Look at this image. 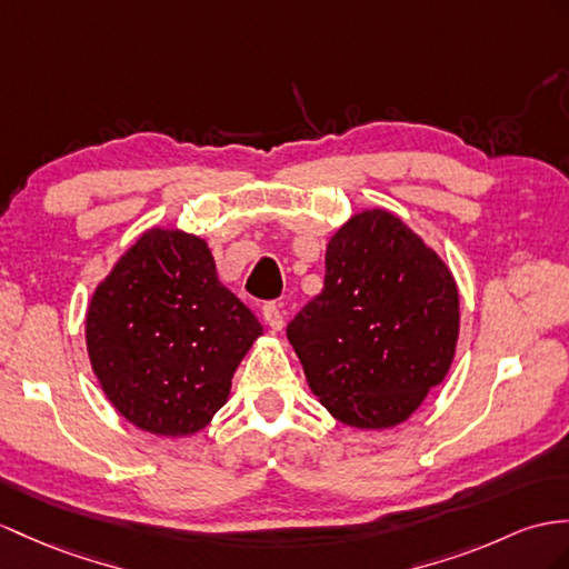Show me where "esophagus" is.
I'll return each mask as SVG.
<instances>
[{"label":"esophagus","mask_w":569,"mask_h":569,"mask_svg":"<svg viewBox=\"0 0 569 569\" xmlns=\"http://www.w3.org/2000/svg\"><path fill=\"white\" fill-rule=\"evenodd\" d=\"M262 318H266V323L277 332L282 330L284 326V316H282V303L277 301H268L266 307H262Z\"/></svg>","instance_id":"34e87169"}]
</instances>
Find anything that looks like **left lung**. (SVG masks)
<instances>
[{"instance_id": "obj_1", "label": "left lung", "mask_w": 569, "mask_h": 569, "mask_svg": "<svg viewBox=\"0 0 569 569\" xmlns=\"http://www.w3.org/2000/svg\"><path fill=\"white\" fill-rule=\"evenodd\" d=\"M459 321L447 262L403 219L373 207L330 237L323 292L292 318L287 338L332 418L386 429L445 381Z\"/></svg>"}]
</instances>
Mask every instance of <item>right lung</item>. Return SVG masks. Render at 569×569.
I'll use <instances>...</instances> for the list:
<instances>
[{"mask_svg": "<svg viewBox=\"0 0 569 569\" xmlns=\"http://www.w3.org/2000/svg\"><path fill=\"white\" fill-rule=\"evenodd\" d=\"M260 336L251 309L219 282L210 246L180 229L144 231L87 311V350L106 398L159 437L210 425Z\"/></svg>", "mask_w": 569, "mask_h": 569, "instance_id": "obj_1", "label": "right lung"}]
</instances>
